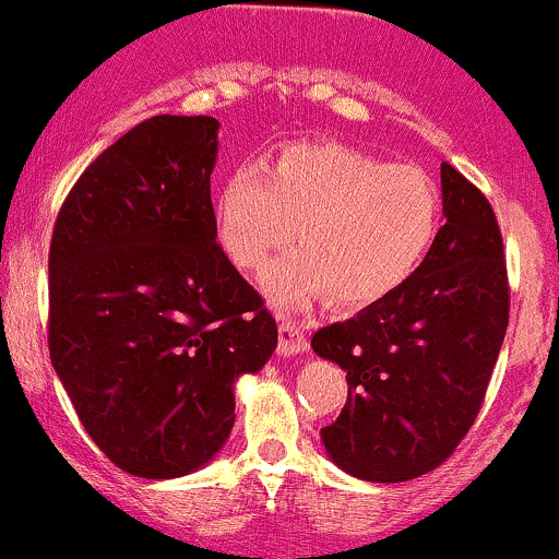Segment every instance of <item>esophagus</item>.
Masks as SVG:
<instances>
[{
  "label": "esophagus",
  "instance_id": "obj_1",
  "mask_svg": "<svg viewBox=\"0 0 559 559\" xmlns=\"http://www.w3.org/2000/svg\"><path fill=\"white\" fill-rule=\"evenodd\" d=\"M278 350L284 356H297L308 350V337L295 319H281L278 324Z\"/></svg>",
  "mask_w": 559,
  "mask_h": 559
}]
</instances>
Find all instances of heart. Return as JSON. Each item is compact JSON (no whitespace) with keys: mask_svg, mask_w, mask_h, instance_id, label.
Listing matches in <instances>:
<instances>
[{"mask_svg":"<svg viewBox=\"0 0 559 559\" xmlns=\"http://www.w3.org/2000/svg\"><path fill=\"white\" fill-rule=\"evenodd\" d=\"M442 216L437 181L418 166L332 141H302L262 168L240 166L214 195V235L235 267L264 275L281 305L324 297L367 308L402 289L426 260Z\"/></svg>","mask_w":559,"mask_h":559,"instance_id":"heart-1","label":"heart"}]
</instances>
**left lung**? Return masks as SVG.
Segmentation results:
<instances>
[{"label":"left lung","instance_id":"obj_1","mask_svg":"<svg viewBox=\"0 0 559 559\" xmlns=\"http://www.w3.org/2000/svg\"><path fill=\"white\" fill-rule=\"evenodd\" d=\"M442 211L444 225L402 289L310 340L345 369L348 402L321 439L358 479L407 481L442 466L477 420L503 345L501 227L490 201L450 163Z\"/></svg>","mask_w":559,"mask_h":559}]
</instances>
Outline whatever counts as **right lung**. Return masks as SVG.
I'll use <instances>...</instances> for the list:
<instances>
[{"instance_id": "right-lung-1", "label": "right lung", "mask_w": 559, "mask_h": 559, "mask_svg": "<svg viewBox=\"0 0 559 559\" xmlns=\"http://www.w3.org/2000/svg\"><path fill=\"white\" fill-rule=\"evenodd\" d=\"M214 117L157 115L107 146L58 211L50 361L80 423L122 472L205 466L235 423V380L278 326L214 235Z\"/></svg>"}]
</instances>
